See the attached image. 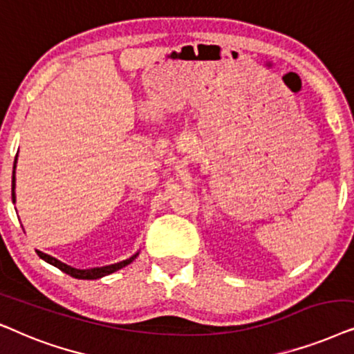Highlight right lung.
Returning a JSON list of instances; mask_svg holds the SVG:
<instances>
[{
	"mask_svg": "<svg viewBox=\"0 0 354 354\" xmlns=\"http://www.w3.org/2000/svg\"><path fill=\"white\" fill-rule=\"evenodd\" d=\"M16 160H17V155H16ZM16 160H14V169H16ZM14 181H16V180H14V171H12V202L16 201V196H14V186H16V185H14ZM37 254H39V257L44 259L45 262H48V263H51V266L58 267L59 270H63L64 273H68V275L74 277V279H81V280H97V279H102V277L110 275V273L120 270V268L126 267V266H129V263L133 262L136 257H138V254H134L133 257L126 259V261H122V262L111 263V266L87 268V270H79V268H74V267L66 266V263L58 261V259L51 257V256H48V254H45V252H41V251H37Z\"/></svg>",
	"mask_w": 354,
	"mask_h": 354,
	"instance_id": "1",
	"label": "right lung"
}]
</instances>
